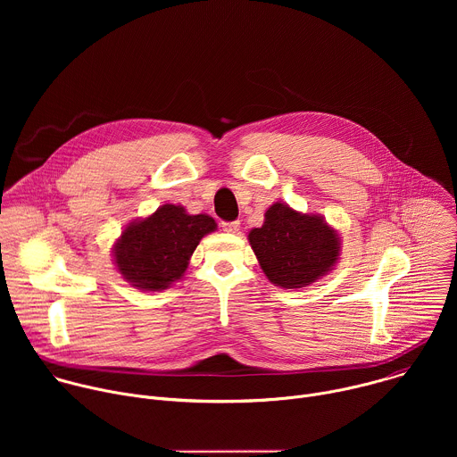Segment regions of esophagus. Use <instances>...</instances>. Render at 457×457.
Returning a JSON list of instances; mask_svg holds the SVG:
<instances>
[{"label":"esophagus","instance_id":"obj_1","mask_svg":"<svg viewBox=\"0 0 457 457\" xmlns=\"http://www.w3.org/2000/svg\"><path fill=\"white\" fill-rule=\"evenodd\" d=\"M222 229L226 233H237L240 229V222L238 220H233V222H222Z\"/></svg>","mask_w":457,"mask_h":457}]
</instances>
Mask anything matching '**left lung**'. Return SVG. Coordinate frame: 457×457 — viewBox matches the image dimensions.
Listing matches in <instances>:
<instances>
[{"label": "left lung", "instance_id": "left-lung-1", "mask_svg": "<svg viewBox=\"0 0 457 457\" xmlns=\"http://www.w3.org/2000/svg\"><path fill=\"white\" fill-rule=\"evenodd\" d=\"M249 244L264 275L284 289L305 287L328 275L340 258V237L320 215L298 213L286 203L270 206Z\"/></svg>", "mask_w": 457, "mask_h": 457}]
</instances>
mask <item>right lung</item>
Listing matches in <instances>:
<instances>
[{
  "mask_svg": "<svg viewBox=\"0 0 457 457\" xmlns=\"http://www.w3.org/2000/svg\"><path fill=\"white\" fill-rule=\"evenodd\" d=\"M215 229L210 215H189L182 206L164 204L126 226L113 245V262L129 286L162 291L184 275L195 247Z\"/></svg>",
  "mask_w": 457,
  "mask_h": 457,
  "instance_id": "add662e5",
  "label": "right lung"
}]
</instances>
